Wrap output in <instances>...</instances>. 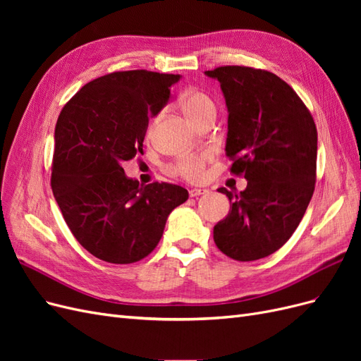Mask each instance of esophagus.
Wrapping results in <instances>:
<instances>
[{
	"instance_id": "esophagus-1",
	"label": "esophagus",
	"mask_w": 361,
	"mask_h": 361,
	"mask_svg": "<svg viewBox=\"0 0 361 361\" xmlns=\"http://www.w3.org/2000/svg\"><path fill=\"white\" fill-rule=\"evenodd\" d=\"M206 192H207V190H204V188H192V190H190V197H197V195H202Z\"/></svg>"
}]
</instances>
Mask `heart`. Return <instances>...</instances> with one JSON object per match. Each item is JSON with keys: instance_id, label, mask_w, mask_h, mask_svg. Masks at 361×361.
Here are the masks:
<instances>
[{"instance_id": "heart-1", "label": "heart", "mask_w": 361, "mask_h": 361, "mask_svg": "<svg viewBox=\"0 0 361 361\" xmlns=\"http://www.w3.org/2000/svg\"><path fill=\"white\" fill-rule=\"evenodd\" d=\"M183 110L187 116L192 120L197 118L202 113L209 108H214L212 101L202 92H188L183 94L182 99ZM211 159V152H202V154H190L185 155L173 166V170L180 178L190 182H199L204 176V166Z\"/></svg>"}]
</instances>
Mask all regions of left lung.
<instances>
[{"mask_svg": "<svg viewBox=\"0 0 361 361\" xmlns=\"http://www.w3.org/2000/svg\"><path fill=\"white\" fill-rule=\"evenodd\" d=\"M204 75L220 82L227 106L226 155L247 188L232 192L231 211L214 226V241L228 257L257 260L295 232L314 190L318 133L292 87L268 71L221 66Z\"/></svg>", "mask_w": 361, "mask_h": 361, "instance_id": "obj_1", "label": "left lung"}]
</instances>
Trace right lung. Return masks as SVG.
I'll return each instance as SVG.
<instances>
[{"mask_svg": "<svg viewBox=\"0 0 361 361\" xmlns=\"http://www.w3.org/2000/svg\"><path fill=\"white\" fill-rule=\"evenodd\" d=\"M180 75L113 72L63 106L54 134L51 187L73 236L94 257L134 264L158 245L170 212L188 200L179 185H140L122 164L143 155L149 116Z\"/></svg>", "mask_w": 361, "mask_h": 361, "instance_id": "right-lung-1", "label": "right lung"}]
</instances>
